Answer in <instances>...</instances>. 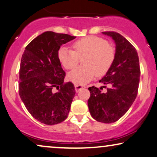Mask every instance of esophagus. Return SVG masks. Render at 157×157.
<instances>
[{
	"mask_svg": "<svg viewBox=\"0 0 157 157\" xmlns=\"http://www.w3.org/2000/svg\"><path fill=\"white\" fill-rule=\"evenodd\" d=\"M75 91L78 92L80 89L84 88V87H85V85H75Z\"/></svg>",
	"mask_w": 157,
	"mask_h": 157,
	"instance_id": "34e87169",
	"label": "esophagus"
}]
</instances>
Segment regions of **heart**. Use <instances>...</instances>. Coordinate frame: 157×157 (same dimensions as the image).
I'll use <instances>...</instances> for the list:
<instances>
[{"mask_svg": "<svg viewBox=\"0 0 157 157\" xmlns=\"http://www.w3.org/2000/svg\"><path fill=\"white\" fill-rule=\"evenodd\" d=\"M73 50L62 47L58 57L64 67L73 70L84 56V65L75 69L68 75L72 82L85 84L90 81L95 75L103 76L108 72L116 57V50L112 45L101 37L88 36L72 44Z\"/></svg>", "mask_w": 157, "mask_h": 157, "instance_id": "1", "label": "heart"}]
</instances>
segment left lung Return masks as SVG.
Here are the masks:
<instances>
[{
	"label": "left lung",
	"instance_id": "obj_1",
	"mask_svg": "<svg viewBox=\"0 0 157 157\" xmlns=\"http://www.w3.org/2000/svg\"><path fill=\"white\" fill-rule=\"evenodd\" d=\"M103 33L112 37L116 45L113 64L99 81L109 87H107L105 93L101 91L103 87H89L90 97L87 104L95 120L111 124L124 116L134 102L141 70L136 49L126 38L115 31H105Z\"/></svg>",
	"mask_w": 157,
	"mask_h": 157
}]
</instances>
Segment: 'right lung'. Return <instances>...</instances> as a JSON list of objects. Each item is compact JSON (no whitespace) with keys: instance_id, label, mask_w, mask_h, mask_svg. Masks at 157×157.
I'll return each mask as SVG.
<instances>
[{"instance_id":"add662e5","label":"right lung","mask_w":157,"mask_h":157,"mask_svg":"<svg viewBox=\"0 0 157 157\" xmlns=\"http://www.w3.org/2000/svg\"><path fill=\"white\" fill-rule=\"evenodd\" d=\"M75 38L46 31L25 48L19 70V95L29 113L42 124H57L67 118L75 90L71 82H64L66 73L58 52Z\"/></svg>"}]
</instances>
